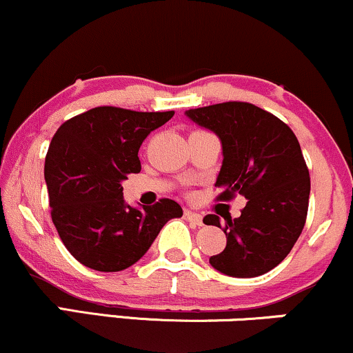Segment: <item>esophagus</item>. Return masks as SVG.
<instances>
[{
  "mask_svg": "<svg viewBox=\"0 0 353 353\" xmlns=\"http://www.w3.org/2000/svg\"><path fill=\"white\" fill-rule=\"evenodd\" d=\"M185 216L190 219V221H193L194 225L201 226L203 225V216L200 213H194V211H190V210H185Z\"/></svg>",
  "mask_w": 353,
  "mask_h": 353,
  "instance_id": "1",
  "label": "esophagus"
}]
</instances>
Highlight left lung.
<instances>
[{
  "label": "left lung",
  "mask_w": 353,
  "mask_h": 353,
  "mask_svg": "<svg viewBox=\"0 0 353 353\" xmlns=\"http://www.w3.org/2000/svg\"><path fill=\"white\" fill-rule=\"evenodd\" d=\"M221 140L218 200L243 194L241 216H226V248L210 264L231 277H256L274 269L305 225L310 178L297 137L283 120L248 102H223L185 112ZM221 228L216 214L203 219Z\"/></svg>",
  "instance_id": "8db88e82"
}]
</instances>
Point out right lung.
<instances>
[{
    "mask_svg": "<svg viewBox=\"0 0 353 353\" xmlns=\"http://www.w3.org/2000/svg\"><path fill=\"white\" fill-rule=\"evenodd\" d=\"M175 112L95 107L65 120L54 134L44 163L51 218L62 243L84 266L117 272L135 264L160 230L183 210L157 201L143 210L123 200L122 181L139 173V148Z\"/></svg>",
    "mask_w": 353,
    "mask_h": 353,
    "instance_id": "right-lung-1",
    "label": "right lung"
}]
</instances>
